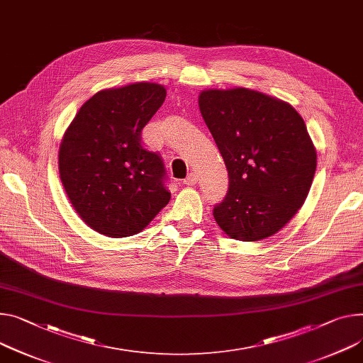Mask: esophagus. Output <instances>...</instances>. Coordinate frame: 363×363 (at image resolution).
<instances>
[{"label":"esophagus","mask_w":363,"mask_h":363,"mask_svg":"<svg viewBox=\"0 0 363 363\" xmlns=\"http://www.w3.org/2000/svg\"><path fill=\"white\" fill-rule=\"evenodd\" d=\"M198 183V174L196 173H190L186 179H184V184L187 186H194Z\"/></svg>","instance_id":"34e87169"}]
</instances>
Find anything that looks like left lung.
Masks as SVG:
<instances>
[{
  "label": "left lung",
  "instance_id": "obj_1",
  "mask_svg": "<svg viewBox=\"0 0 363 363\" xmlns=\"http://www.w3.org/2000/svg\"><path fill=\"white\" fill-rule=\"evenodd\" d=\"M199 108L230 176L216 224L240 241L272 237L303 205L315 174L303 119L289 103L244 87L203 90Z\"/></svg>",
  "mask_w": 363,
  "mask_h": 363
}]
</instances>
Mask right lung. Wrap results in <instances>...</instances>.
Wrapping results in <instances>:
<instances>
[{"mask_svg": "<svg viewBox=\"0 0 363 363\" xmlns=\"http://www.w3.org/2000/svg\"><path fill=\"white\" fill-rule=\"evenodd\" d=\"M164 100L165 89L157 82L100 90L62 136V186L78 216L101 235L141 233L170 202L162 160L141 145V130Z\"/></svg>", "mask_w": 363, "mask_h": 363, "instance_id": "right-lung-1", "label": "right lung"}]
</instances>
